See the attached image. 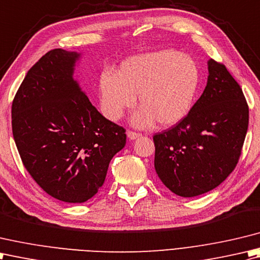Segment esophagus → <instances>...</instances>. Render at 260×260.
Masks as SVG:
<instances>
[{"label":"esophagus","instance_id":"obj_1","mask_svg":"<svg viewBox=\"0 0 260 260\" xmlns=\"http://www.w3.org/2000/svg\"><path fill=\"white\" fill-rule=\"evenodd\" d=\"M126 135H128V137H129V139H131V140H134V139H137V138H139L141 135L140 134H138V132H135V131H128L126 132Z\"/></svg>","mask_w":260,"mask_h":260}]
</instances>
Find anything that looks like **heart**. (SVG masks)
I'll return each mask as SVG.
<instances>
[{"mask_svg":"<svg viewBox=\"0 0 260 260\" xmlns=\"http://www.w3.org/2000/svg\"><path fill=\"white\" fill-rule=\"evenodd\" d=\"M199 84V66L189 56L171 49L135 56L121 63L116 75H101V109L116 121L135 107L138 95L141 109L132 124L146 128L156 120L158 125L172 126L192 109Z\"/></svg>","mask_w":260,"mask_h":260,"instance_id":"heart-1","label":"heart"}]
</instances>
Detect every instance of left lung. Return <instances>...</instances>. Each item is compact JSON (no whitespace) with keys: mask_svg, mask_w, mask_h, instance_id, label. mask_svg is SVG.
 I'll list each match as a JSON object with an SVG mask.
<instances>
[{"mask_svg":"<svg viewBox=\"0 0 260 260\" xmlns=\"http://www.w3.org/2000/svg\"><path fill=\"white\" fill-rule=\"evenodd\" d=\"M208 83L188 114L153 136L155 169L173 193L193 198L215 188L241 155L249 108L223 63L210 59Z\"/></svg>","mask_w":260,"mask_h":260,"instance_id":"left-lung-1","label":"left lung"}]
</instances>
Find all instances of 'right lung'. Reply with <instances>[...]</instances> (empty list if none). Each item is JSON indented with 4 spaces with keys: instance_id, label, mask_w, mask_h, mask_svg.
I'll return each instance as SVG.
<instances>
[{
    "instance_id": "add662e5",
    "label": "right lung",
    "mask_w": 260,
    "mask_h": 260,
    "mask_svg": "<svg viewBox=\"0 0 260 260\" xmlns=\"http://www.w3.org/2000/svg\"><path fill=\"white\" fill-rule=\"evenodd\" d=\"M79 56L47 52L12 103L13 138L25 169L47 194L67 203L98 193L126 139L125 129L105 119L73 78Z\"/></svg>"
}]
</instances>
